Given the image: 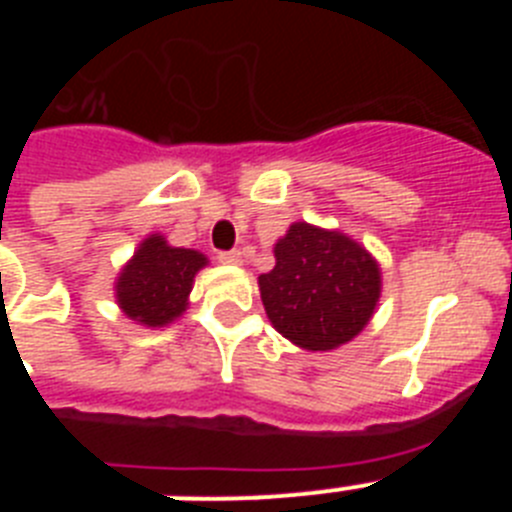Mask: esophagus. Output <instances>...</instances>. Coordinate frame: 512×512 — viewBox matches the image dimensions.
I'll return each mask as SVG.
<instances>
[{
    "instance_id": "34e87169",
    "label": "esophagus",
    "mask_w": 512,
    "mask_h": 512,
    "mask_svg": "<svg viewBox=\"0 0 512 512\" xmlns=\"http://www.w3.org/2000/svg\"><path fill=\"white\" fill-rule=\"evenodd\" d=\"M217 261L225 266H241L243 253L241 251H223V253H217Z\"/></svg>"
}]
</instances>
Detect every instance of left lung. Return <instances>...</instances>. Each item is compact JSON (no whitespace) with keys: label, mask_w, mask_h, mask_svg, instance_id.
I'll list each match as a JSON object with an SVG mask.
<instances>
[{"label":"left lung","mask_w":512,"mask_h":512,"mask_svg":"<svg viewBox=\"0 0 512 512\" xmlns=\"http://www.w3.org/2000/svg\"><path fill=\"white\" fill-rule=\"evenodd\" d=\"M274 259V269L259 277V292L287 341L333 351L369 325L382 297V269L351 235L297 220L274 243Z\"/></svg>","instance_id":"8db88e82"}]
</instances>
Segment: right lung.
Listing matches in <instances>:
<instances>
[{
  "label": "right lung",
  "mask_w": 512,
  "mask_h": 512,
  "mask_svg": "<svg viewBox=\"0 0 512 512\" xmlns=\"http://www.w3.org/2000/svg\"><path fill=\"white\" fill-rule=\"evenodd\" d=\"M207 264L205 253L171 246L161 233L146 235L117 274V307L143 328H166L187 312L194 277Z\"/></svg>",
  "instance_id": "1"
}]
</instances>
